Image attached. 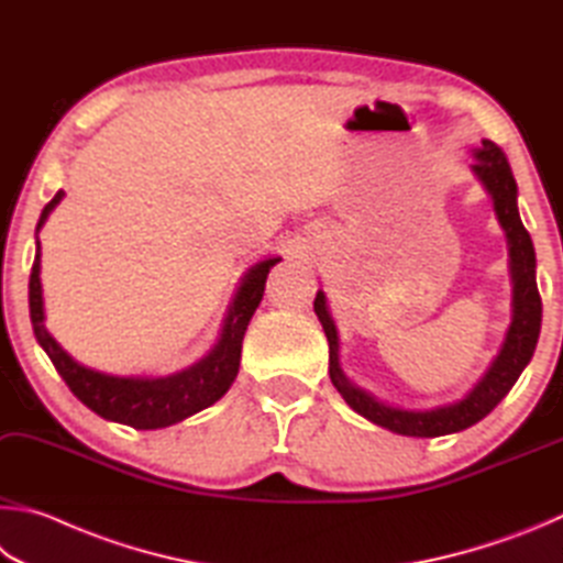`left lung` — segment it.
I'll use <instances>...</instances> for the list:
<instances>
[{
  "instance_id": "obj_1",
  "label": "left lung",
  "mask_w": 563,
  "mask_h": 563,
  "mask_svg": "<svg viewBox=\"0 0 563 563\" xmlns=\"http://www.w3.org/2000/svg\"><path fill=\"white\" fill-rule=\"evenodd\" d=\"M475 165L472 170L485 183L487 192L495 200V212L499 217L501 227L507 232L509 242V266H511V282H515V319L507 331V339L501 343L497 358L492 361L489 371L482 376V380L472 388L465 398L452 402V406H442L435 410H402L390 408L371 396V393L361 390L343 376L339 368V336L336 327L327 311V299L323 291L317 294L313 301V311L321 321L323 331L329 339V376L336 390L343 396L349 406L361 412L363 418L376 422L380 428H388L398 435L408 438H440L450 435V432L467 430L479 422L497 402L507 396L515 386L521 371L534 356L539 329H541V297L537 289V256L531 236L521 224V217L517 210V180L511 175V167L505 151L497 143L482 141V147L475 151Z\"/></svg>"
}]
</instances>
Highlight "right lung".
<instances>
[{
  "label": "right lung",
  "instance_id": "obj_1",
  "mask_svg": "<svg viewBox=\"0 0 563 563\" xmlns=\"http://www.w3.org/2000/svg\"><path fill=\"white\" fill-rule=\"evenodd\" d=\"M64 192L58 190L54 200L48 202L42 217H38L36 232L42 230L48 212L62 202ZM42 246L36 242V256L29 276V311H32V327L36 341L42 343L46 356L52 358L58 376L66 380L74 396L91 408L96 416L106 420L123 422L135 430H157L167 428L173 422L195 416L212 402L220 400L230 390L232 380L240 371L242 339L250 323L252 313L260 307L264 297V282L272 266L279 262V256L254 264L236 289L232 307L227 311L222 336L214 343V349L207 353L195 366L165 378H118L106 376L76 363L58 343L48 336L44 327V301H42V279H38V266H42Z\"/></svg>",
  "mask_w": 563,
  "mask_h": 563
}]
</instances>
